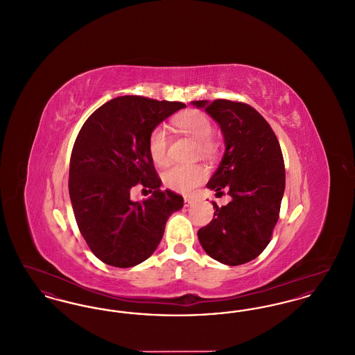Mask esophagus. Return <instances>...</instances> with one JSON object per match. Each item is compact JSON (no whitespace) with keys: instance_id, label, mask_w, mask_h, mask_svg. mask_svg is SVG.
Masks as SVG:
<instances>
[{"instance_id":"esophagus-1","label":"esophagus","mask_w":355,"mask_h":355,"mask_svg":"<svg viewBox=\"0 0 355 355\" xmlns=\"http://www.w3.org/2000/svg\"><path fill=\"white\" fill-rule=\"evenodd\" d=\"M194 202H196V198H193V197H185V198H184L185 206H191Z\"/></svg>"}]
</instances>
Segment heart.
<instances>
[{
	"label": "heart",
	"mask_w": 355,
	"mask_h": 355,
	"mask_svg": "<svg viewBox=\"0 0 355 355\" xmlns=\"http://www.w3.org/2000/svg\"><path fill=\"white\" fill-rule=\"evenodd\" d=\"M175 128L196 141L200 154L211 157L217 152V141L211 137V121L200 110H187L174 119ZM148 149L153 162L162 166L168 162L169 138L162 126L154 128L148 139ZM206 170L201 165H173L164 171V184L171 190L190 193L206 180Z\"/></svg>",
	"instance_id": "1"
}]
</instances>
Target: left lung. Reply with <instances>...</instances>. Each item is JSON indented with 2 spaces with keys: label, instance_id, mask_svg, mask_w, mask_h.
I'll list each match as a JSON object with an SVG mask.
<instances>
[{
  "label": "left lung",
  "instance_id": "obj_1",
  "mask_svg": "<svg viewBox=\"0 0 355 355\" xmlns=\"http://www.w3.org/2000/svg\"><path fill=\"white\" fill-rule=\"evenodd\" d=\"M218 122L226 150L207 187L232 201L214 206L211 222L198 230L203 250L229 266L253 261L270 242L285 191V162L268 121L245 102L193 101Z\"/></svg>",
  "mask_w": 355,
  "mask_h": 355
}]
</instances>
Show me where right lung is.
Segmentation results:
<instances>
[{
  "label": "right lung",
  "mask_w": 355,
  "mask_h": 355,
  "mask_svg": "<svg viewBox=\"0 0 355 355\" xmlns=\"http://www.w3.org/2000/svg\"><path fill=\"white\" fill-rule=\"evenodd\" d=\"M177 101L122 96L103 103L85 121L69 165V196L78 229L103 263L132 268L161 242L166 220L184 206L182 196L161 190L148 149L153 129L177 110ZM153 197L133 203L131 189Z\"/></svg>",
  "instance_id": "obj_1"
}]
</instances>
